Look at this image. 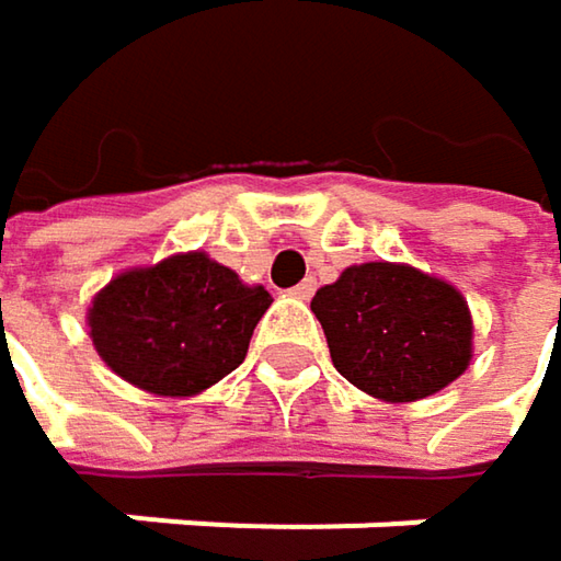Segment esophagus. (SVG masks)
Wrapping results in <instances>:
<instances>
[{
	"label": "esophagus",
	"instance_id": "34e87169",
	"mask_svg": "<svg viewBox=\"0 0 561 561\" xmlns=\"http://www.w3.org/2000/svg\"><path fill=\"white\" fill-rule=\"evenodd\" d=\"M288 295H291V298H301V301H308V298L314 295V279L298 282L295 288H288Z\"/></svg>",
	"mask_w": 561,
	"mask_h": 561
}]
</instances>
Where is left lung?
I'll return each mask as SVG.
<instances>
[{"mask_svg": "<svg viewBox=\"0 0 561 561\" xmlns=\"http://www.w3.org/2000/svg\"><path fill=\"white\" fill-rule=\"evenodd\" d=\"M311 311L337 374L387 402L425 399L471 364L468 301L412 266H351L314 291Z\"/></svg>", "mask_w": 561, "mask_h": 561, "instance_id": "left-lung-1", "label": "left lung"}]
</instances>
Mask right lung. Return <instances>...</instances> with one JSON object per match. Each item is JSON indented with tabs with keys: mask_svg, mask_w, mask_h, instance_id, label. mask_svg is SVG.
<instances>
[{
	"mask_svg": "<svg viewBox=\"0 0 561 561\" xmlns=\"http://www.w3.org/2000/svg\"><path fill=\"white\" fill-rule=\"evenodd\" d=\"M273 305L263 285L204 253H181L110 282L90 308V337L133 387L194 396L247 357L256 321Z\"/></svg>",
	"mask_w": 561,
	"mask_h": 561,
	"instance_id": "obj_1",
	"label": "right lung"
}]
</instances>
